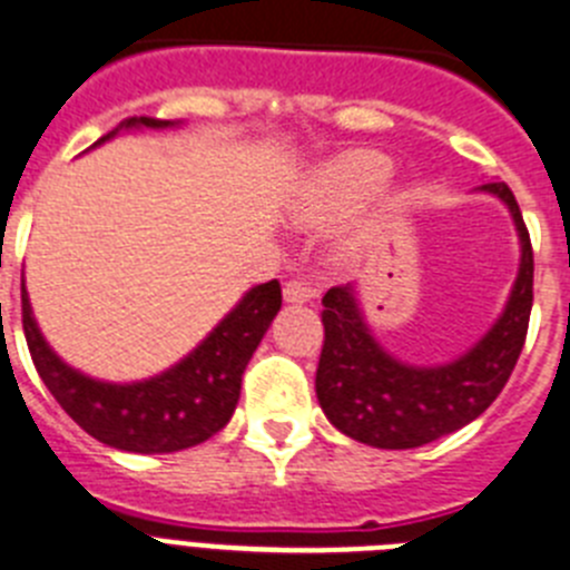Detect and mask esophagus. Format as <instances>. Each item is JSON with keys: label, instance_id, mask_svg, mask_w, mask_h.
<instances>
[{"label": "esophagus", "instance_id": "34e87169", "mask_svg": "<svg viewBox=\"0 0 570 570\" xmlns=\"http://www.w3.org/2000/svg\"><path fill=\"white\" fill-rule=\"evenodd\" d=\"M312 297H315V286H309L306 281H289L284 286L286 304H309Z\"/></svg>", "mask_w": 570, "mask_h": 570}]
</instances>
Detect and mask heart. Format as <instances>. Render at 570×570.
<instances>
[{
	"instance_id": "obj_1",
	"label": "heart",
	"mask_w": 570,
	"mask_h": 570,
	"mask_svg": "<svg viewBox=\"0 0 570 570\" xmlns=\"http://www.w3.org/2000/svg\"><path fill=\"white\" fill-rule=\"evenodd\" d=\"M392 161L383 153L355 150L321 164L297 198L292 218L301 227H321L361 207L386 181Z\"/></svg>"
}]
</instances>
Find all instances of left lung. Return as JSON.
<instances>
[{
	"instance_id": "1",
	"label": "left lung",
	"mask_w": 570,
	"mask_h": 570,
	"mask_svg": "<svg viewBox=\"0 0 570 570\" xmlns=\"http://www.w3.org/2000/svg\"><path fill=\"white\" fill-rule=\"evenodd\" d=\"M476 193L509 209L520 238V266L500 317L463 355L434 366L400 361L374 337L357 284L323 295L326 337L315 392L326 420L346 438L374 449H417L480 417L509 383L534 301V253L514 193L502 181L483 184Z\"/></svg>"
}]
</instances>
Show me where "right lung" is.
Wrapping results in <instances>:
<instances>
[{
    "instance_id": "1",
    "label": "right lung",
    "mask_w": 570,
    "mask_h": 570,
    "mask_svg": "<svg viewBox=\"0 0 570 570\" xmlns=\"http://www.w3.org/2000/svg\"><path fill=\"white\" fill-rule=\"evenodd\" d=\"M184 121L132 116L94 147L130 130H170ZM281 309L278 281L258 284L215 323L213 332L170 368L132 383L90 377L61 361L33 317L22 281V326L30 357L48 392L90 438L119 451L170 454L222 432L240 397L249 357Z\"/></svg>"
}]
</instances>
